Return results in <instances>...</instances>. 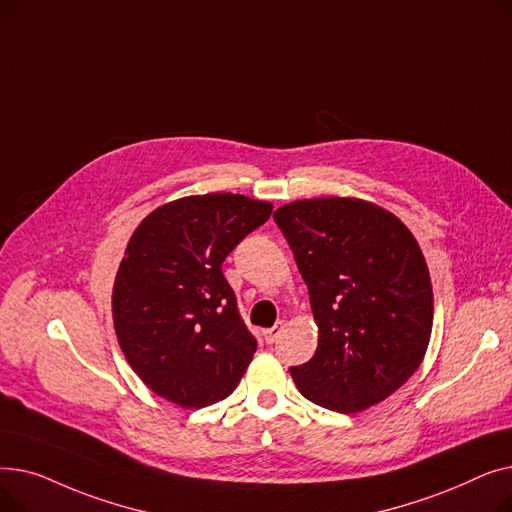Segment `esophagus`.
<instances>
[{
  "label": "esophagus",
  "instance_id": "34e87169",
  "mask_svg": "<svg viewBox=\"0 0 512 512\" xmlns=\"http://www.w3.org/2000/svg\"><path fill=\"white\" fill-rule=\"evenodd\" d=\"M282 330H284V324H282V321H278V324H276L274 328H270V330H265V332H263L265 342H267V344H274V342L280 338Z\"/></svg>",
  "mask_w": 512,
  "mask_h": 512
}]
</instances>
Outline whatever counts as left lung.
<instances>
[{
    "mask_svg": "<svg viewBox=\"0 0 512 512\" xmlns=\"http://www.w3.org/2000/svg\"><path fill=\"white\" fill-rule=\"evenodd\" d=\"M282 230L309 288L315 355L290 375L315 405L357 413L417 371L432 334L434 294L415 236L396 215L359 199L280 207Z\"/></svg>",
    "mask_w": 512,
    "mask_h": 512,
    "instance_id": "obj_1",
    "label": "left lung"
}]
</instances>
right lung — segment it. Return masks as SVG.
Returning <instances> with one entry per match:
<instances>
[{
  "mask_svg": "<svg viewBox=\"0 0 512 512\" xmlns=\"http://www.w3.org/2000/svg\"><path fill=\"white\" fill-rule=\"evenodd\" d=\"M272 203L232 193L186 197L134 230L114 284L124 357L159 396L201 409L234 392L257 340L238 313L222 263L270 220Z\"/></svg>",
  "mask_w": 512,
  "mask_h": 512,
  "instance_id": "right-lung-1",
  "label": "right lung"
}]
</instances>
